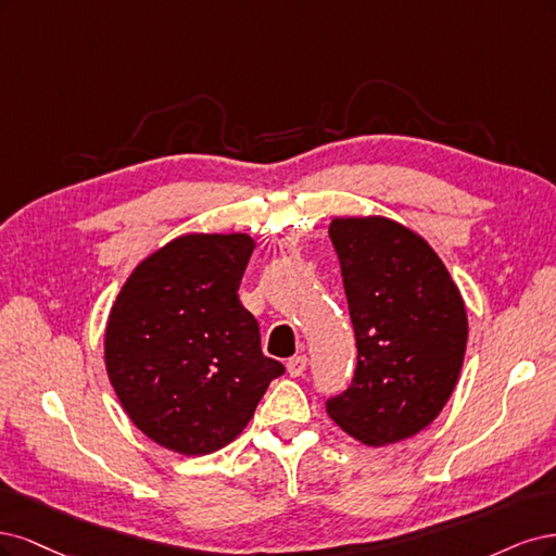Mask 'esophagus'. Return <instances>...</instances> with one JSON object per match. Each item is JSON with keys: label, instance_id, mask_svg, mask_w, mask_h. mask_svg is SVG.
Returning <instances> with one entry per match:
<instances>
[{"label": "esophagus", "instance_id": "obj_1", "mask_svg": "<svg viewBox=\"0 0 556 556\" xmlns=\"http://www.w3.org/2000/svg\"><path fill=\"white\" fill-rule=\"evenodd\" d=\"M286 369H289L291 376H302L304 369H307V355H293L289 363H286Z\"/></svg>", "mask_w": 556, "mask_h": 556}]
</instances>
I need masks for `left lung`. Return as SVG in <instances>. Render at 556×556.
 <instances>
[{"instance_id": "1", "label": "left lung", "mask_w": 556, "mask_h": 556, "mask_svg": "<svg viewBox=\"0 0 556 556\" xmlns=\"http://www.w3.org/2000/svg\"><path fill=\"white\" fill-rule=\"evenodd\" d=\"M357 365L328 416L353 439L388 445L418 434L453 395L469 320L457 283L418 232L386 217H337Z\"/></svg>"}]
</instances>
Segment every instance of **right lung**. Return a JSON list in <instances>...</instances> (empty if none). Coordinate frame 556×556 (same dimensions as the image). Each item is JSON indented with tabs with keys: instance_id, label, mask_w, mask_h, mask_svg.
Instances as JSON below:
<instances>
[{
	"instance_id": "obj_1",
	"label": "right lung",
	"mask_w": 556,
	"mask_h": 556,
	"mask_svg": "<svg viewBox=\"0 0 556 556\" xmlns=\"http://www.w3.org/2000/svg\"><path fill=\"white\" fill-rule=\"evenodd\" d=\"M252 252L247 232H189L138 263L113 302L109 379L140 432L173 453L228 445L283 374L238 298Z\"/></svg>"
}]
</instances>
